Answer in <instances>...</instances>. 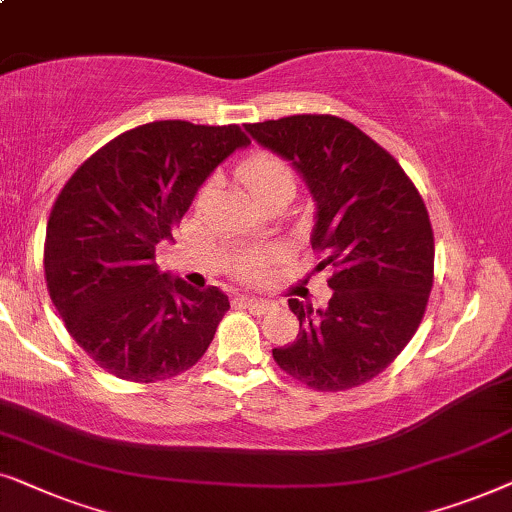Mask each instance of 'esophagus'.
I'll return each mask as SVG.
<instances>
[{
  "label": "esophagus",
  "instance_id": "34e87169",
  "mask_svg": "<svg viewBox=\"0 0 512 512\" xmlns=\"http://www.w3.org/2000/svg\"><path fill=\"white\" fill-rule=\"evenodd\" d=\"M241 304L245 306V309H250L252 313H267L271 306V302H267V299H262V297H250V295H243L241 297Z\"/></svg>",
  "mask_w": 512,
  "mask_h": 512
}]
</instances>
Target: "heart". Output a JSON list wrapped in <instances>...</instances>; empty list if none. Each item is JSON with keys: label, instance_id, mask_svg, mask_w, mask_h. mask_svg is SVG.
I'll return each instance as SVG.
<instances>
[{"label": "heart", "instance_id": "b5f03b06", "mask_svg": "<svg viewBox=\"0 0 512 512\" xmlns=\"http://www.w3.org/2000/svg\"><path fill=\"white\" fill-rule=\"evenodd\" d=\"M238 177L243 180V185L250 189L252 194H262L264 189H269L271 185H278V182H295V175H292L290 163L281 159V156L274 152H267V149H257L245 156V159L238 163ZM208 185L201 187L199 192V203L206 201L208 196ZM269 271V257L264 255H250L241 260L238 264V274L248 281H257V278L267 276Z\"/></svg>", "mask_w": 512, "mask_h": 512}]
</instances>
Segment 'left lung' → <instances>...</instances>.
Instances as JSON below:
<instances>
[{
	"mask_svg": "<svg viewBox=\"0 0 512 512\" xmlns=\"http://www.w3.org/2000/svg\"><path fill=\"white\" fill-rule=\"evenodd\" d=\"M245 131L304 175L318 203L311 248L318 269H335L325 311L290 299L299 335L274 360L313 391H349L384 372L424 318L435 260L426 203L400 163L346 119L295 114Z\"/></svg>",
	"mask_w": 512,
	"mask_h": 512,
	"instance_id": "left-lung-1",
	"label": "left lung"
}]
</instances>
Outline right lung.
<instances>
[{
    "mask_svg": "<svg viewBox=\"0 0 512 512\" xmlns=\"http://www.w3.org/2000/svg\"><path fill=\"white\" fill-rule=\"evenodd\" d=\"M248 142L236 124L152 121L102 145L60 189L46 224V288L70 337L112 377L156 384L208 351L227 295L170 281L154 252L217 163Z\"/></svg>",
    "mask_w": 512,
    "mask_h": 512,
    "instance_id": "obj_1",
    "label": "right lung"
}]
</instances>
